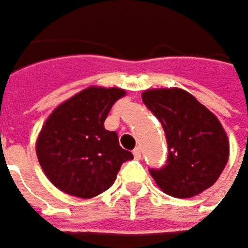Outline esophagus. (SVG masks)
Instances as JSON below:
<instances>
[{
  "mask_svg": "<svg viewBox=\"0 0 248 248\" xmlns=\"http://www.w3.org/2000/svg\"><path fill=\"white\" fill-rule=\"evenodd\" d=\"M132 154H134V158H135V159H140V158H141V151H140V147H135Z\"/></svg>",
  "mask_w": 248,
  "mask_h": 248,
  "instance_id": "34e87169",
  "label": "esophagus"
}]
</instances>
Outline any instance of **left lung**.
Wrapping results in <instances>:
<instances>
[{"label":"left lung","instance_id":"obj_1","mask_svg":"<svg viewBox=\"0 0 248 248\" xmlns=\"http://www.w3.org/2000/svg\"><path fill=\"white\" fill-rule=\"evenodd\" d=\"M141 97L161 122L169 146L166 166L149 170L158 186L179 199L208 190L229 159V140L216 114L182 89L146 90Z\"/></svg>","mask_w":248,"mask_h":248}]
</instances>
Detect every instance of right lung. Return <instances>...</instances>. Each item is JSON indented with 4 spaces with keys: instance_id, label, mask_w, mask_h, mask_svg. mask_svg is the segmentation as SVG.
<instances>
[{
    "instance_id": "1",
    "label": "right lung",
    "mask_w": 248,
    "mask_h": 248,
    "mask_svg": "<svg viewBox=\"0 0 248 248\" xmlns=\"http://www.w3.org/2000/svg\"><path fill=\"white\" fill-rule=\"evenodd\" d=\"M125 90L89 87L58 105L42 126L37 159L46 178L66 194L90 199L107 191L134 155L119 146L104 122Z\"/></svg>"
}]
</instances>
